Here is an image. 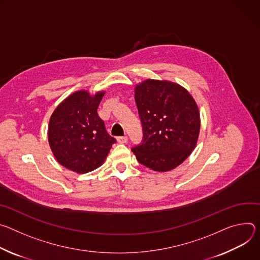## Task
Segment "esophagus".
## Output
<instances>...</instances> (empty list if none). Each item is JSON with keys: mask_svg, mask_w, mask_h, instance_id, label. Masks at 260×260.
I'll return each instance as SVG.
<instances>
[{"mask_svg": "<svg viewBox=\"0 0 260 260\" xmlns=\"http://www.w3.org/2000/svg\"><path fill=\"white\" fill-rule=\"evenodd\" d=\"M117 140H118V142H120V143H127L128 138H127L126 136H119V137L117 138Z\"/></svg>", "mask_w": 260, "mask_h": 260, "instance_id": "obj_1", "label": "esophagus"}]
</instances>
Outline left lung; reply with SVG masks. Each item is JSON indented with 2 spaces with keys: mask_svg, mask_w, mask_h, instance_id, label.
Masks as SVG:
<instances>
[{
  "mask_svg": "<svg viewBox=\"0 0 260 260\" xmlns=\"http://www.w3.org/2000/svg\"><path fill=\"white\" fill-rule=\"evenodd\" d=\"M135 102L143 139L132 148L137 161L156 171L183 163L194 150L200 115L186 89L166 80L147 79L135 88Z\"/></svg>",
  "mask_w": 260,
  "mask_h": 260,
  "instance_id": "8db88e82",
  "label": "left lung"
}]
</instances>
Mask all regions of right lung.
<instances>
[{"instance_id":"right-lung-1","label":"right lung","mask_w":260,"mask_h":260,"mask_svg":"<svg viewBox=\"0 0 260 260\" xmlns=\"http://www.w3.org/2000/svg\"><path fill=\"white\" fill-rule=\"evenodd\" d=\"M78 91L67 97L52 112L48 125L49 147L64 167L86 174L99 167L114 142L99 118L97 109L104 96Z\"/></svg>"}]
</instances>
